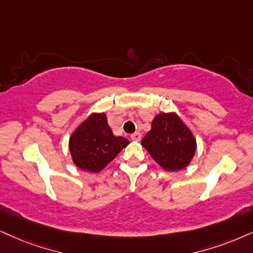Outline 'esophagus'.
I'll return each instance as SVG.
<instances>
[{
    "mask_svg": "<svg viewBox=\"0 0 253 253\" xmlns=\"http://www.w3.org/2000/svg\"><path fill=\"white\" fill-rule=\"evenodd\" d=\"M130 139L133 140V141H140L141 140V134L140 133H133L132 135H130Z\"/></svg>",
    "mask_w": 253,
    "mask_h": 253,
    "instance_id": "esophagus-1",
    "label": "esophagus"
}]
</instances>
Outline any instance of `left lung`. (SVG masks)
Here are the masks:
<instances>
[{
  "instance_id": "1",
  "label": "left lung",
  "mask_w": 253,
  "mask_h": 253,
  "mask_svg": "<svg viewBox=\"0 0 253 253\" xmlns=\"http://www.w3.org/2000/svg\"><path fill=\"white\" fill-rule=\"evenodd\" d=\"M141 143L152 158L168 171L187 167L196 150L194 135L174 113L156 116L152 123V129Z\"/></svg>"
}]
</instances>
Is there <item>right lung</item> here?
Here are the masks:
<instances>
[{
  "label": "right lung",
  "instance_id": "add662e5",
  "mask_svg": "<svg viewBox=\"0 0 253 253\" xmlns=\"http://www.w3.org/2000/svg\"><path fill=\"white\" fill-rule=\"evenodd\" d=\"M128 140L114 136L104 113L92 114L70 137V152L73 162L83 170L98 172L104 169Z\"/></svg>",
  "mask_w": 253,
  "mask_h": 253
}]
</instances>
